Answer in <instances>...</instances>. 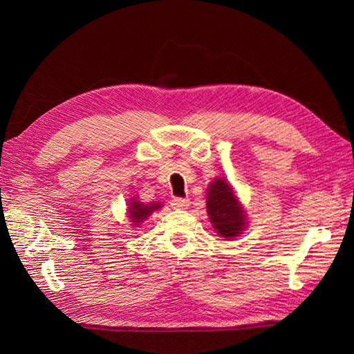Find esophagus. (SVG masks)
Masks as SVG:
<instances>
[{
    "mask_svg": "<svg viewBox=\"0 0 354 354\" xmlns=\"http://www.w3.org/2000/svg\"><path fill=\"white\" fill-rule=\"evenodd\" d=\"M189 204H190V201L185 199V198H173L171 199V207L178 208V209H184V208L189 207Z\"/></svg>",
    "mask_w": 354,
    "mask_h": 354,
    "instance_id": "obj_1",
    "label": "esophagus"
}]
</instances>
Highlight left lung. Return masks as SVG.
<instances>
[{
	"instance_id": "left-lung-1",
	"label": "left lung",
	"mask_w": 354,
	"mask_h": 354,
	"mask_svg": "<svg viewBox=\"0 0 354 354\" xmlns=\"http://www.w3.org/2000/svg\"><path fill=\"white\" fill-rule=\"evenodd\" d=\"M207 212L216 231L222 237H236L245 227L242 207L239 205L230 184L225 183L222 178L214 179L208 187Z\"/></svg>"
}]
</instances>
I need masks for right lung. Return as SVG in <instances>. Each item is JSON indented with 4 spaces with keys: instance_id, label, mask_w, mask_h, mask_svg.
Segmentation results:
<instances>
[{
    "instance_id": "1",
    "label": "right lung",
    "mask_w": 354,
    "mask_h": 354,
    "mask_svg": "<svg viewBox=\"0 0 354 354\" xmlns=\"http://www.w3.org/2000/svg\"><path fill=\"white\" fill-rule=\"evenodd\" d=\"M160 204H150V205H145L140 201L132 199V202L129 204V217L131 222H133L135 225L141 223L145 219H147V216H150V213L155 212V209L160 208Z\"/></svg>"
}]
</instances>
